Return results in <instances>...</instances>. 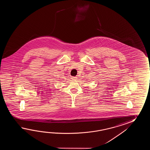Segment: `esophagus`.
<instances>
[{
  "label": "esophagus",
  "instance_id": "1",
  "mask_svg": "<svg viewBox=\"0 0 150 150\" xmlns=\"http://www.w3.org/2000/svg\"><path fill=\"white\" fill-rule=\"evenodd\" d=\"M71 79H72V80L75 81V80H76V79H77V77H76V76H72Z\"/></svg>",
  "mask_w": 150,
  "mask_h": 150
}]
</instances>
